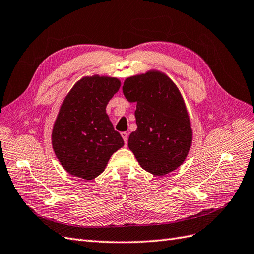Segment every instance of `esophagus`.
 <instances>
[{"label": "esophagus", "mask_w": 254, "mask_h": 254, "mask_svg": "<svg viewBox=\"0 0 254 254\" xmlns=\"http://www.w3.org/2000/svg\"><path fill=\"white\" fill-rule=\"evenodd\" d=\"M121 135H122V138H123L124 142H125V145H127V142H128V133H127V132H122Z\"/></svg>", "instance_id": "esophagus-1"}]
</instances>
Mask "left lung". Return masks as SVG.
<instances>
[{"label": "left lung", "mask_w": 254, "mask_h": 254, "mask_svg": "<svg viewBox=\"0 0 254 254\" xmlns=\"http://www.w3.org/2000/svg\"><path fill=\"white\" fill-rule=\"evenodd\" d=\"M124 96L137 102V130L128 146L140 166L154 176H165L180 167L193 140L190 121L181 92L159 71L130 76L123 85Z\"/></svg>", "instance_id": "1"}]
</instances>
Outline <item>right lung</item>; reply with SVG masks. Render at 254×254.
Segmentation results:
<instances>
[{
	"label": "right lung",
	"instance_id": "right-lung-1",
	"mask_svg": "<svg viewBox=\"0 0 254 254\" xmlns=\"http://www.w3.org/2000/svg\"><path fill=\"white\" fill-rule=\"evenodd\" d=\"M121 80L85 76L75 83L61 104L52 132L56 156L70 175L92 180L106 169L112 154L124 145L106 112Z\"/></svg>",
	"mask_w": 254,
	"mask_h": 254
}]
</instances>
